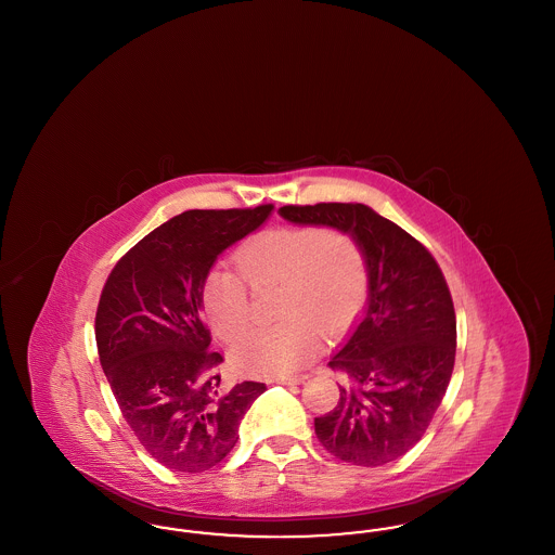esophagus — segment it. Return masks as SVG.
<instances>
[{"mask_svg":"<svg viewBox=\"0 0 555 555\" xmlns=\"http://www.w3.org/2000/svg\"><path fill=\"white\" fill-rule=\"evenodd\" d=\"M306 380V376H281V378H274L276 385H301Z\"/></svg>","mask_w":555,"mask_h":555,"instance_id":"34e87169","label":"esophagus"}]
</instances>
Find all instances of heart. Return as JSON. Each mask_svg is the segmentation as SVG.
<instances>
[{
    "label": "heart",
    "mask_w": 555,
    "mask_h": 555,
    "mask_svg": "<svg viewBox=\"0 0 555 555\" xmlns=\"http://www.w3.org/2000/svg\"><path fill=\"white\" fill-rule=\"evenodd\" d=\"M251 289L276 285V324L254 331L233 351L249 376L281 378L304 369L317 353L318 331L331 339L358 317L366 297V264L358 243L331 229L281 227L249 238L235 256ZM233 270H214L204 285L211 328L227 344L251 324V299Z\"/></svg>",
    "instance_id": "obj_1"
}]
</instances>
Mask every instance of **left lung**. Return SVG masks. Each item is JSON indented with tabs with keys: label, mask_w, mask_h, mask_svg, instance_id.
Masks as SVG:
<instances>
[{
	"label": "left lung",
	"mask_w": 555,
	"mask_h": 555,
	"mask_svg": "<svg viewBox=\"0 0 555 555\" xmlns=\"http://www.w3.org/2000/svg\"><path fill=\"white\" fill-rule=\"evenodd\" d=\"M293 224L326 227L364 256L369 299L328 366L344 372L339 403L314 418L318 441L353 466H383L423 439L455 362L446 276L423 243L364 204L283 206Z\"/></svg>",
	"instance_id": "left-lung-1"
}]
</instances>
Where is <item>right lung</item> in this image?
Returning <instances> with one entry per match:
<instances>
[{
	"label": "right lung",
	"instance_id": "right-lung-1",
	"mask_svg": "<svg viewBox=\"0 0 555 555\" xmlns=\"http://www.w3.org/2000/svg\"><path fill=\"white\" fill-rule=\"evenodd\" d=\"M274 206L189 210L141 238L107 276L95 317L100 362L143 449L175 473H204L238 439L264 383L220 385L204 285L211 266L258 231Z\"/></svg>",
	"mask_w": 555,
	"mask_h": 555
}]
</instances>
